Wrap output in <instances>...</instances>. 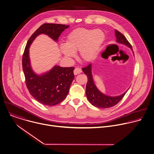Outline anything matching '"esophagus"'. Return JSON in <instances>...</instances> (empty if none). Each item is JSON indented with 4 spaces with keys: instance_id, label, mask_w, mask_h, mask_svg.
I'll return each mask as SVG.
<instances>
[{
    "instance_id": "34e87169",
    "label": "esophagus",
    "mask_w": 154,
    "mask_h": 154,
    "mask_svg": "<svg viewBox=\"0 0 154 154\" xmlns=\"http://www.w3.org/2000/svg\"><path fill=\"white\" fill-rule=\"evenodd\" d=\"M82 72V70L80 68H75L74 70V75H77L79 74H80Z\"/></svg>"
}]
</instances>
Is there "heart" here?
Listing matches in <instances>:
<instances>
[{
  "label": "heart",
  "instance_id": "obj_1",
  "mask_svg": "<svg viewBox=\"0 0 154 154\" xmlns=\"http://www.w3.org/2000/svg\"><path fill=\"white\" fill-rule=\"evenodd\" d=\"M105 37L104 32L100 29L78 28L68 35L66 44L61 45V50L68 58L74 57L75 52L79 51L80 58L90 62L98 55Z\"/></svg>",
  "mask_w": 154,
  "mask_h": 154
}]
</instances>
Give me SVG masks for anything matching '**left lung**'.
<instances>
[{
	"instance_id": "left-lung-1",
	"label": "left lung",
	"mask_w": 154,
	"mask_h": 154,
	"mask_svg": "<svg viewBox=\"0 0 154 154\" xmlns=\"http://www.w3.org/2000/svg\"><path fill=\"white\" fill-rule=\"evenodd\" d=\"M115 35L117 42L124 44L133 50L131 45L123 34L118 30H115ZM82 71L88 77V82L86 87V95L87 98L91 104L98 108L107 109L116 105L123 98L128 91L127 90L123 94L117 97L107 96L101 92L94 83L92 74V64L91 63L87 66L83 68Z\"/></svg>"
}]
</instances>
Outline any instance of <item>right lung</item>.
Returning <instances> with one entry per match:
<instances>
[{
	"mask_svg": "<svg viewBox=\"0 0 154 154\" xmlns=\"http://www.w3.org/2000/svg\"><path fill=\"white\" fill-rule=\"evenodd\" d=\"M68 25L44 23L30 37L26 45L22 58L25 82L30 95L43 105L53 106L62 102L67 96L74 79V67H61L55 65L50 71L38 75L30 66L29 50L30 44L40 34L47 35L55 41Z\"/></svg>",
	"mask_w": 154,
	"mask_h": 154,
	"instance_id": "right-lung-1",
	"label": "right lung"
}]
</instances>
